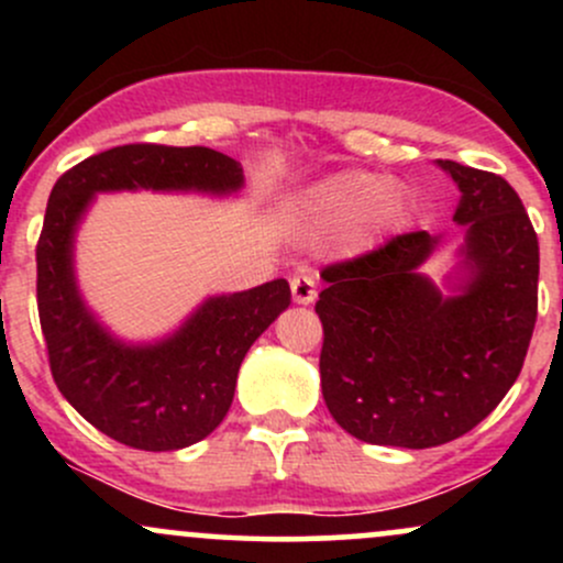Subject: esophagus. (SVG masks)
I'll return each instance as SVG.
<instances>
[{"label": "esophagus", "mask_w": 563, "mask_h": 563, "mask_svg": "<svg viewBox=\"0 0 563 563\" xmlns=\"http://www.w3.org/2000/svg\"><path fill=\"white\" fill-rule=\"evenodd\" d=\"M290 294H294L296 303H312L318 299V283H314V275H294V280H290Z\"/></svg>", "instance_id": "esophagus-1"}]
</instances>
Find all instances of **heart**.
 I'll return each mask as SVG.
<instances>
[{
    "mask_svg": "<svg viewBox=\"0 0 563 563\" xmlns=\"http://www.w3.org/2000/svg\"><path fill=\"white\" fill-rule=\"evenodd\" d=\"M405 196L397 185L367 172H341L309 187L303 217L314 235L344 232L349 251H371L405 217Z\"/></svg>",
    "mask_w": 563,
    "mask_h": 563,
    "instance_id": "obj_1",
    "label": "heart"
}]
</instances>
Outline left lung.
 Returning <instances> with one entry per match:
<instances>
[{
  "instance_id": "obj_1",
  "label": "left lung",
  "mask_w": 563,
  "mask_h": 563,
  "mask_svg": "<svg viewBox=\"0 0 563 563\" xmlns=\"http://www.w3.org/2000/svg\"><path fill=\"white\" fill-rule=\"evenodd\" d=\"M437 164L466 224L455 296L421 273L439 245L426 230L320 273L322 397L371 444L437 448L482 423L519 378L538 320L540 245L521 198L493 172Z\"/></svg>"
}]
</instances>
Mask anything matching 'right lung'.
Wrapping results in <instances>:
<instances>
[{
	"label": "right lung",
	"mask_w": 563,
	"mask_h": 563,
	"mask_svg": "<svg viewBox=\"0 0 563 563\" xmlns=\"http://www.w3.org/2000/svg\"><path fill=\"white\" fill-rule=\"evenodd\" d=\"M241 187V164L224 153L134 142L84 158L49 192L36 243V303L49 371L76 412L126 448L166 452L209 437L228 416L245 352L288 307L290 288L277 277L211 296L169 339L124 344L97 322L76 286V228L95 192L228 196Z\"/></svg>",
	"instance_id": "add662e5"
}]
</instances>
